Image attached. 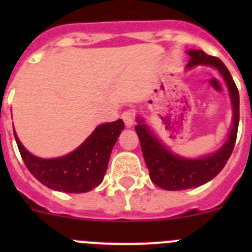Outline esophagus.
I'll return each mask as SVG.
<instances>
[{
    "instance_id": "esophagus-1",
    "label": "esophagus",
    "mask_w": 252,
    "mask_h": 252,
    "mask_svg": "<svg viewBox=\"0 0 252 252\" xmlns=\"http://www.w3.org/2000/svg\"><path fill=\"white\" fill-rule=\"evenodd\" d=\"M122 119H123L126 126L129 128V126H133L134 122H135V112L133 110L124 111L123 113H122Z\"/></svg>"
}]
</instances>
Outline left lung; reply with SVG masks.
<instances>
[{
	"label": "left lung",
	"mask_w": 252,
	"mask_h": 252,
	"mask_svg": "<svg viewBox=\"0 0 252 252\" xmlns=\"http://www.w3.org/2000/svg\"><path fill=\"white\" fill-rule=\"evenodd\" d=\"M190 56L188 68L204 64L215 67L224 78L230 94L233 107V126L227 141L211 156L197 159L178 157L169 152L158 139L151 133L149 126L138 118L135 131L140 140L145 163L150 178L157 187L164 190H185L196 188L216 177L229 159L234 149L239 126V91L229 70L217 57L206 55L202 50L188 51Z\"/></svg>",
	"instance_id": "left-lung-1"
}]
</instances>
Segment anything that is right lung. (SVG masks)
<instances>
[{
  "mask_svg": "<svg viewBox=\"0 0 252 252\" xmlns=\"http://www.w3.org/2000/svg\"><path fill=\"white\" fill-rule=\"evenodd\" d=\"M124 129L122 119L98 126L77 150L58 158L34 156L16 138L20 156L29 172L45 187L63 192H88L101 184L112 149Z\"/></svg>",
  "mask_w": 252,
  "mask_h": 252,
  "instance_id": "add662e5",
  "label": "right lung"
}]
</instances>
